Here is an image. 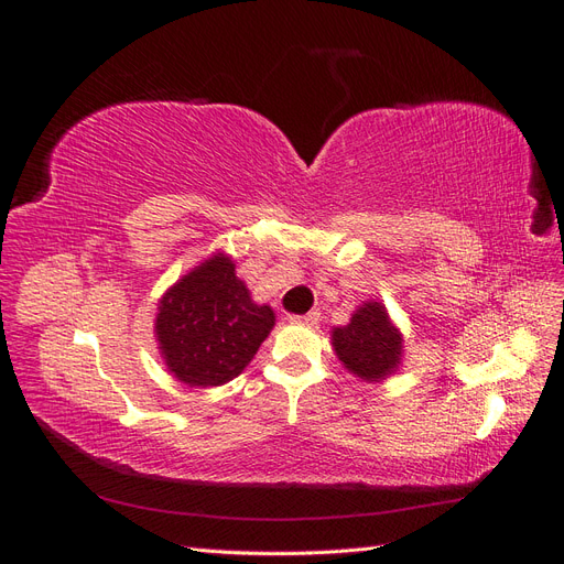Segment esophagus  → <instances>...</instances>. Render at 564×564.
I'll return each instance as SVG.
<instances>
[{
	"label": "esophagus",
	"mask_w": 564,
	"mask_h": 564,
	"mask_svg": "<svg viewBox=\"0 0 564 564\" xmlns=\"http://www.w3.org/2000/svg\"><path fill=\"white\" fill-rule=\"evenodd\" d=\"M286 319H289V322H305V324H315V322L319 319V313H317V311H311V313H305V315H289Z\"/></svg>",
	"instance_id": "34e87169"
}]
</instances>
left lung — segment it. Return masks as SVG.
<instances>
[{
  "label": "left lung",
  "mask_w": 564,
  "mask_h": 564,
  "mask_svg": "<svg viewBox=\"0 0 564 564\" xmlns=\"http://www.w3.org/2000/svg\"><path fill=\"white\" fill-rule=\"evenodd\" d=\"M334 348L348 371L360 379L377 381L398 367L402 338L381 303H365L348 327L334 329Z\"/></svg>",
  "instance_id": "left-lung-1"
}]
</instances>
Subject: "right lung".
Wrapping results in <instances>:
<instances>
[{"instance_id": "right-lung-1", "label": "right lung", "mask_w": 564, "mask_h": 564, "mask_svg": "<svg viewBox=\"0 0 564 564\" xmlns=\"http://www.w3.org/2000/svg\"><path fill=\"white\" fill-rule=\"evenodd\" d=\"M275 315L256 305L226 256L195 268L169 289L155 332L164 362L191 386H220L240 373L270 334Z\"/></svg>"}]
</instances>
